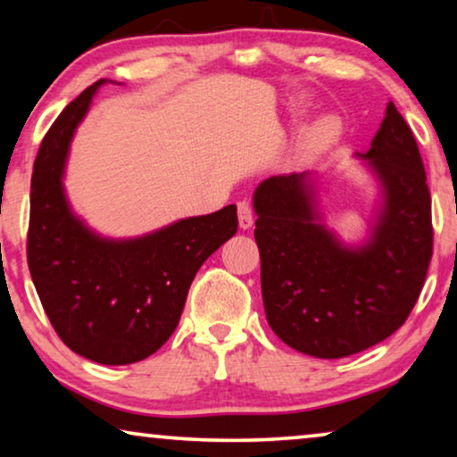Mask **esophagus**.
Masks as SVG:
<instances>
[{
	"label": "esophagus",
	"instance_id": "obj_1",
	"mask_svg": "<svg viewBox=\"0 0 457 457\" xmlns=\"http://www.w3.org/2000/svg\"><path fill=\"white\" fill-rule=\"evenodd\" d=\"M237 208H238V227H241L243 230H249L253 227V220H255L251 204L247 200H243V202H238Z\"/></svg>",
	"mask_w": 457,
	"mask_h": 457
}]
</instances>
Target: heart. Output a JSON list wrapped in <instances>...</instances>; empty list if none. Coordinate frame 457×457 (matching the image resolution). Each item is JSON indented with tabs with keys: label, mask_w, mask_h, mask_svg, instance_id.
<instances>
[{
	"label": "heart",
	"mask_w": 457,
	"mask_h": 457,
	"mask_svg": "<svg viewBox=\"0 0 457 457\" xmlns=\"http://www.w3.org/2000/svg\"><path fill=\"white\" fill-rule=\"evenodd\" d=\"M337 130H339V124H337L335 118H322V120L314 124L311 132H308V138H311V143L314 146H320L328 143V140L337 135Z\"/></svg>",
	"instance_id": "b5f03b06"
}]
</instances>
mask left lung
Here are the masks:
<instances>
[{"mask_svg":"<svg viewBox=\"0 0 457 457\" xmlns=\"http://www.w3.org/2000/svg\"><path fill=\"white\" fill-rule=\"evenodd\" d=\"M353 157L378 192L360 241L327 224L317 171L273 175L253 192L265 317L286 345L320 360L360 353L403 327L433 251L425 167L395 104Z\"/></svg>","mask_w":457,"mask_h":457,"instance_id":"obj_1","label":"left lung"}]
</instances>
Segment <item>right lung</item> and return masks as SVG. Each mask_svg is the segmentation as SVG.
<instances>
[{
	"label": "right lung",
	"mask_w": 457,
	"mask_h": 457,
	"mask_svg": "<svg viewBox=\"0 0 457 457\" xmlns=\"http://www.w3.org/2000/svg\"><path fill=\"white\" fill-rule=\"evenodd\" d=\"M110 79L87 87L42 140L30 186L28 268L48 320L77 355L126 366L155 353L184 311L195 273L237 233V206L179 219L138 237L97 233L67 198L77 126Z\"/></svg>",
	"instance_id": "1"
}]
</instances>
